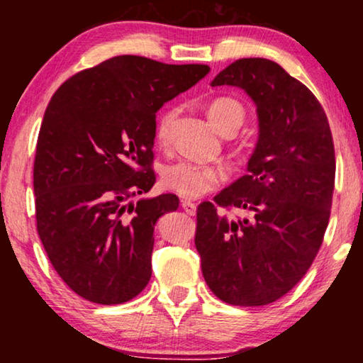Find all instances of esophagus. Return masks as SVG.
I'll return each instance as SVG.
<instances>
[{"label":"esophagus","mask_w":363,"mask_h":363,"mask_svg":"<svg viewBox=\"0 0 363 363\" xmlns=\"http://www.w3.org/2000/svg\"><path fill=\"white\" fill-rule=\"evenodd\" d=\"M182 208L188 213V215H195L196 213V205L190 200H182Z\"/></svg>","instance_id":"esophagus-1"}]
</instances>
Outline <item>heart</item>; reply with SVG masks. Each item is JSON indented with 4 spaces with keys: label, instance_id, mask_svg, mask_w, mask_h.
Here are the masks:
<instances>
[{
    "label": "heart",
    "instance_id": "obj_1",
    "mask_svg": "<svg viewBox=\"0 0 363 363\" xmlns=\"http://www.w3.org/2000/svg\"><path fill=\"white\" fill-rule=\"evenodd\" d=\"M180 107L168 106L158 113L155 123V137L160 143L170 140L173 123H175ZM213 125L221 133L238 130L245 122V107L233 97H216L208 106ZM225 182V172L221 167L211 163H196L190 160H178L163 168L162 183L183 198H200L216 190Z\"/></svg>",
    "mask_w": 363,
    "mask_h": 363
}]
</instances>
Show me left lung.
I'll return each mask as SVG.
<instances>
[{
	"label": "left lung",
	"mask_w": 363,
	"mask_h": 363,
	"mask_svg": "<svg viewBox=\"0 0 363 363\" xmlns=\"http://www.w3.org/2000/svg\"><path fill=\"white\" fill-rule=\"evenodd\" d=\"M216 86L245 89L257 107L259 140L247 175L196 210L195 246L206 284L231 306H267L299 282L329 225L335 152L317 97L279 64L238 59ZM233 207L246 218H230Z\"/></svg>",
	"instance_id": "obj_1"
}]
</instances>
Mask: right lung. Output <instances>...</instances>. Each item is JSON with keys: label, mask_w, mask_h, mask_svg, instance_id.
<instances>
[{"label": "right lung", "mask_w": 363, "mask_h": 363, "mask_svg": "<svg viewBox=\"0 0 363 363\" xmlns=\"http://www.w3.org/2000/svg\"><path fill=\"white\" fill-rule=\"evenodd\" d=\"M206 64L117 56L54 92L34 158L38 235L61 279L96 304H122L152 276L153 228L178 196H132L155 183L157 111L206 76Z\"/></svg>", "instance_id": "right-lung-1"}]
</instances>
